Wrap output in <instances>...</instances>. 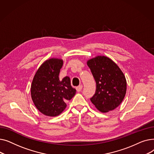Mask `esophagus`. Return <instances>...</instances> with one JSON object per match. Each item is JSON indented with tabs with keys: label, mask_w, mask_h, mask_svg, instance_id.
Instances as JSON below:
<instances>
[{
	"label": "esophagus",
	"mask_w": 154,
	"mask_h": 154,
	"mask_svg": "<svg viewBox=\"0 0 154 154\" xmlns=\"http://www.w3.org/2000/svg\"><path fill=\"white\" fill-rule=\"evenodd\" d=\"M82 87H83V86H82V85H80L78 86L77 87H76V90H77V92H79L81 91L82 90Z\"/></svg>",
	"instance_id": "obj_1"
}]
</instances>
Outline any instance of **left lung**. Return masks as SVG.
<instances>
[{
    "label": "left lung",
    "mask_w": 154,
    "mask_h": 154,
    "mask_svg": "<svg viewBox=\"0 0 154 154\" xmlns=\"http://www.w3.org/2000/svg\"><path fill=\"white\" fill-rule=\"evenodd\" d=\"M96 82V91L91 100L102 112L117 108L126 94L127 82L117 65L106 56H97L87 61Z\"/></svg>",
    "instance_id": "left-lung-1"
}]
</instances>
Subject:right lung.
I'll list each match as a JSON object with an SVG mask.
<instances>
[{
    "mask_svg": "<svg viewBox=\"0 0 154 154\" xmlns=\"http://www.w3.org/2000/svg\"><path fill=\"white\" fill-rule=\"evenodd\" d=\"M62 66V59L47 60L38 68L32 80V99L36 108L47 116L60 114L67 106L66 102L76 93V90L70 85L69 77L59 79Z\"/></svg>",
    "mask_w": 154,
    "mask_h": 154,
    "instance_id": "right-lung-1",
    "label": "right lung"
}]
</instances>
